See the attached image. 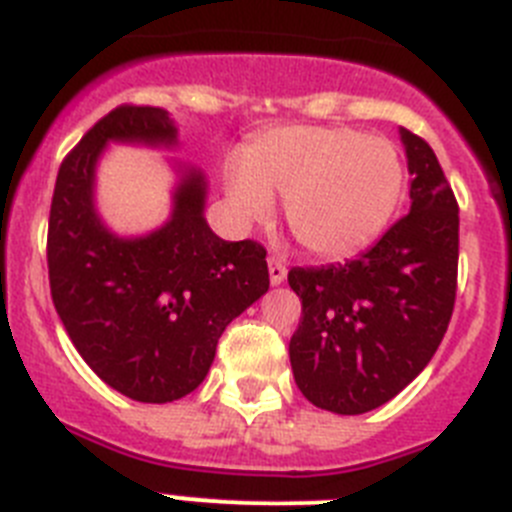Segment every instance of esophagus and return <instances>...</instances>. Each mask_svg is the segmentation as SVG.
Wrapping results in <instances>:
<instances>
[{
  "instance_id": "1",
  "label": "esophagus",
  "mask_w": 512,
  "mask_h": 512,
  "mask_svg": "<svg viewBox=\"0 0 512 512\" xmlns=\"http://www.w3.org/2000/svg\"><path fill=\"white\" fill-rule=\"evenodd\" d=\"M284 279H287V264L279 256H269V281L274 287H279Z\"/></svg>"
}]
</instances>
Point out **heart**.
I'll return each mask as SVG.
<instances>
[{"label": "heart", "instance_id": "b5f03b06", "mask_svg": "<svg viewBox=\"0 0 512 512\" xmlns=\"http://www.w3.org/2000/svg\"><path fill=\"white\" fill-rule=\"evenodd\" d=\"M225 192L243 220H266L284 200L289 231L314 256L368 246L403 195V164L388 139L335 126H276L225 167Z\"/></svg>", "mask_w": 512, "mask_h": 512}]
</instances>
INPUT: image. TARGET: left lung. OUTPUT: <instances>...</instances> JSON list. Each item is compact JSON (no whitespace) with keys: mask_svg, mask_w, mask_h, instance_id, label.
Wrapping results in <instances>:
<instances>
[{"mask_svg":"<svg viewBox=\"0 0 512 512\" xmlns=\"http://www.w3.org/2000/svg\"><path fill=\"white\" fill-rule=\"evenodd\" d=\"M411 210L345 264L289 271L302 320L289 342L294 381L332 414H365L414 381L452 320L459 205L437 154L401 129Z\"/></svg>","mask_w":512,"mask_h":512,"instance_id":"8db88e82","label":"left lung"}]
</instances>
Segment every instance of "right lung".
<instances>
[{
    "label": "right lung",
    "instance_id": "right-lung-1",
    "mask_svg": "<svg viewBox=\"0 0 512 512\" xmlns=\"http://www.w3.org/2000/svg\"><path fill=\"white\" fill-rule=\"evenodd\" d=\"M109 142L170 147L177 129L167 111L124 103L70 149L50 205V294L103 383L142 403L177 401L203 383L225 327L269 289L266 248L210 231L198 170L185 172L159 231L114 236L93 208V172Z\"/></svg>",
    "mask_w": 512,
    "mask_h": 512
}]
</instances>
